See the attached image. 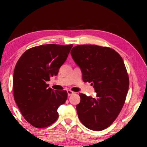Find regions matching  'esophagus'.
Returning a JSON list of instances; mask_svg holds the SVG:
<instances>
[{
  "label": "esophagus",
  "instance_id": "esophagus-1",
  "mask_svg": "<svg viewBox=\"0 0 147 147\" xmlns=\"http://www.w3.org/2000/svg\"><path fill=\"white\" fill-rule=\"evenodd\" d=\"M67 96H70L71 95H72V94H74V93H75V92H72L71 90H67Z\"/></svg>",
  "mask_w": 147,
  "mask_h": 147
}]
</instances>
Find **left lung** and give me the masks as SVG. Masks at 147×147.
I'll return each mask as SVG.
<instances>
[{"instance_id": "8db88e82", "label": "left lung", "mask_w": 147, "mask_h": 147, "mask_svg": "<svg viewBox=\"0 0 147 147\" xmlns=\"http://www.w3.org/2000/svg\"><path fill=\"white\" fill-rule=\"evenodd\" d=\"M81 69L82 79L95 89L96 98L80 94L78 118L86 127L100 131L113 123L121 111L129 87L123 59L115 50L95 45H80L71 51Z\"/></svg>"}]
</instances>
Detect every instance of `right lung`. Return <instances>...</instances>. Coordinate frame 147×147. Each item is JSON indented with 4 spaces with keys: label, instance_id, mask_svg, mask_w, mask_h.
I'll return each mask as SVG.
<instances>
[{
    "label": "right lung",
    "instance_id": "add662e5",
    "mask_svg": "<svg viewBox=\"0 0 147 147\" xmlns=\"http://www.w3.org/2000/svg\"><path fill=\"white\" fill-rule=\"evenodd\" d=\"M73 45L47 44L27 50L18 60L13 74L14 99L24 118L35 128H45L59 116L57 108L67 98L46 82L57 75Z\"/></svg>",
    "mask_w": 147,
    "mask_h": 147
}]
</instances>
